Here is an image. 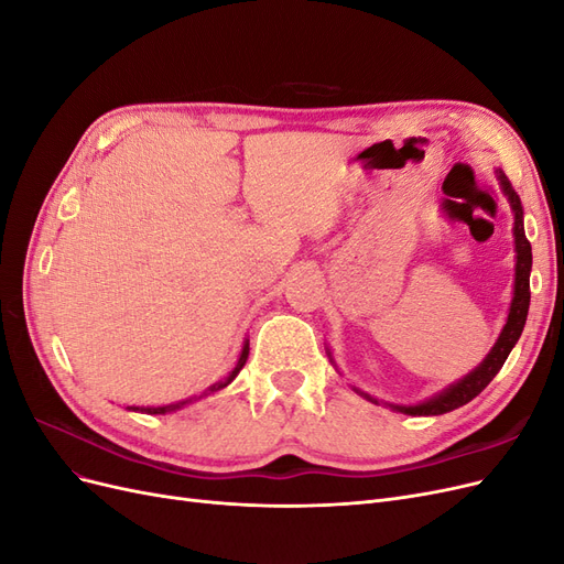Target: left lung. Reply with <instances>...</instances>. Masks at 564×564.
I'll return each mask as SVG.
<instances>
[{
  "label": "left lung",
  "mask_w": 564,
  "mask_h": 564,
  "mask_svg": "<svg viewBox=\"0 0 564 564\" xmlns=\"http://www.w3.org/2000/svg\"><path fill=\"white\" fill-rule=\"evenodd\" d=\"M499 181L503 185V193L510 199V207L516 212V251H518V263H516V296L513 303H510V313H508V322L499 336L497 344H494L491 352L485 357V362L473 369L466 379H460L458 383L449 386L445 392H440L437 398L416 404V406H392L400 409L404 414H414V416H437L452 412V409L464 406L466 402H470L473 398L480 395V392L489 386V381L497 377L499 369L503 367L506 357L513 350V346L518 344V338L524 329L527 322V311H529V270H532V245H529L527 235H524V226H522V204L520 197L516 195L513 185L508 183L506 174L499 172ZM371 400V398H369ZM377 402V400H373Z\"/></svg>",
  "instance_id": "1"
}]
</instances>
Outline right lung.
<instances>
[{
	"instance_id": "add662e5",
	"label": "right lung",
	"mask_w": 564,
	"mask_h": 564,
	"mask_svg": "<svg viewBox=\"0 0 564 564\" xmlns=\"http://www.w3.org/2000/svg\"><path fill=\"white\" fill-rule=\"evenodd\" d=\"M247 357H249V344L245 346V350H242V355H240V360H237V367L232 369V373L228 377V381H226V383H218V386H212V392H214V390H218V388L228 386V383L237 377V373H240V369L245 367ZM191 402H193V398H191V400H183V402H176V404H166V406H148L145 412H148V414H166V412H174V409H181L183 404H191ZM129 409H133V412H135V409H139V406H129Z\"/></svg>"
}]
</instances>
